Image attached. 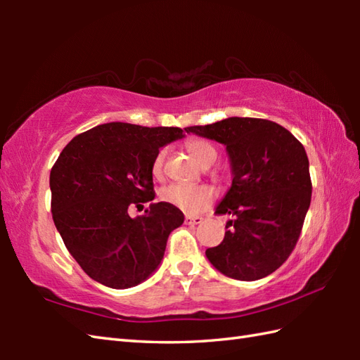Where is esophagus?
Wrapping results in <instances>:
<instances>
[{
	"mask_svg": "<svg viewBox=\"0 0 360 360\" xmlns=\"http://www.w3.org/2000/svg\"><path fill=\"white\" fill-rule=\"evenodd\" d=\"M204 221L202 217H193V215H186V224L195 226V224H201Z\"/></svg>",
	"mask_w": 360,
	"mask_h": 360,
	"instance_id": "34e87169",
	"label": "esophagus"
}]
</instances>
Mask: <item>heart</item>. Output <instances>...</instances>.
I'll return each mask as SVG.
<instances>
[{
  "label": "heart",
  "mask_w": 360,
  "mask_h": 360,
  "mask_svg": "<svg viewBox=\"0 0 360 360\" xmlns=\"http://www.w3.org/2000/svg\"><path fill=\"white\" fill-rule=\"evenodd\" d=\"M187 151L190 153L198 164L202 167H209L215 162L218 158V151L213 145L204 139H190L187 143ZM167 150L160 148L151 164V173L160 178L164 172ZM160 200L174 205L187 213H198L212 204L215 192L209 186H192V184H170L160 190Z\"/></svg>",
  "instance_id": "heart-1"
}]
</instances>
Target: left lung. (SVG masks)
Returning a JSON list of instances; mask_svg holds the SVG:
<instances>
[{
    "mask_svg": "<svg viewBox=\"0 0 360 360\" xmlns=\"http://www.w3.org/2000/svg\"><path fill=\"white\" fill-rule=\"evenodd\" d=\"M187 133L226 145L232 187L217 215H232L221 244L205 250L219 272L254 281L292 254L311 204L309 160L303 145L272 120L229 117Z\"/></svg>",
    "mask_w": 360,
    "mask_h": 360,
    "instance_id": "1",
    "label": "left lung"
}]
</instances>
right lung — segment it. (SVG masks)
I'll return each instance as SVG.
<instances>
[{
  "instance_id": "obj_1",
  "label": "right lung",
  "mask_w": 360,
  "mask_h": 360,
  "mask_svg": "<svg viewBox=\"0 0 360 360\" xmlns=\"http://www.w3.org/2000/svg\"><path fill=\"white\" fill-rule=\"evenodd\" d=\"M181 137L178 127L111 122L77 134L60 153L49 176L52 219L93 280L127 289L162 262L168 235L184 223V213L151 202L142 217L131 218L128 207L155 200L153 159Z\"/></svg>"
}]
</instances>
